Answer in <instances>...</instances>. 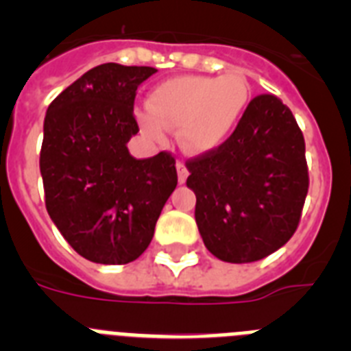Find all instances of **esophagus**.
I'll return each mask as SVG.
<instances>
[{
    "label": "esophagus",
    "instance_id": "esophagus-1",
    "mask_svg": "<svg viewBox=\"0 0 351 351\" xmlns=\"http://www.w3.org/2000/svg\"><path fill=\"white\" fill-rule=\"evenodd\" d=\"M176 169H178L179 184H184L186 179H188V176H190V172H188V169H186V165H184V163H182V161H178V165H176Z\"/></svg>",
    "mask_w": 351,
    "mask_h": 351
}]
</instances>
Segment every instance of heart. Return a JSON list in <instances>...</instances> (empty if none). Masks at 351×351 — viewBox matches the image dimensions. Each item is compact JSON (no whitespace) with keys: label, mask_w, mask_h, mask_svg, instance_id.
<instances>
[{"label":"heart","mask_w":351,"mask_h":351,"mask_svg":"<svg viewBox=\"0 0 351 351\" xmlns=\"http://www.w3.org/2000/svg\"><path fill=\"white\" fill-rule=\"evenodd\" d=\"M250 104V84L237 71L182 75L158 84L147 98L149 110H137V121L151 141L163 142L167 130H179L186 151L206 154L230 141Z\"/></svg>","instance_id":"b5f03b06"}]
</instances>
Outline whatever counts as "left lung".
Listing matches in <instances>:
<instances>
[{"instance_id": "1", "label": "left lung", "mask_w": 351, "mask_h": 351, "mask_svg": "<svg viewBox=\"0 0 351 351\" xmlns=\"http://www.w3.org/2000/svg\"><path fill=\"white\" fill-rule=\"evenodd\" d=\"M186 169L198 232L216 258L256 262L297 230L309 186L306 145L291 110L274 95L251 100L230 141Z\"/></svg>"}]
</instances>
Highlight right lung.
Wrapping results in <instances>:
<instances>
[{
    "label": "right lung",
    "instance_id": "add662e5",
    "mask_svg": "<svg viewBox=\"0 0 351 351\" xmlns=\"http://www.w3.org/2000/svg\"><path fill=\"white\" fill-rule=\"evenodd\" d=\"M151 66L105 63L86 71L47 108L40 173L47 213L89 262L121 265L147 250L161 209L178 186L169 153L137 160L135 93Z\"/></svg>",
    "mask_w": 351,
    "mask_h": 351
}]
</instances>
